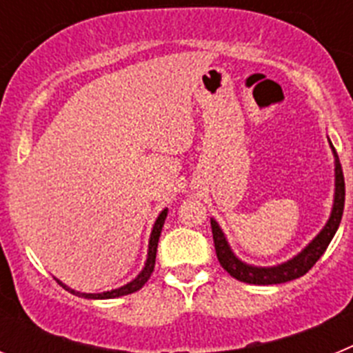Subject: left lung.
<instances>
[{
	"instance_id": "8db88e82",
	"label": "left lung",
	"mask_w": 353,
	"mask_h": 353,
	"mask_svg": "<svg viewBox=\"0 0 353 353\" xmlns=\"http://www.w3.org/2000/svg\"><path fill=\"white\" fill-rule=\"evenodd\" d=\"M334 150V146H332ZM336 155V196H334V208L330 214L329 223L325 224L322 232L318 233L316 239L311 242L304 251L295 256L293 260L286 261L277 267H270V269H260V267H251L239 260L232 252L230 245H228L226 239H224L223 232H221L219 224L214 219L210 221L212 235H214V245L215 252H217V260L223 265V269L226 270L230 276L242 283H249V285H281V283L293 281L297 277H302L305 272H310L311 267L320 260L325 249L329 248L330 240L338 232V226L341 223L343 208H345V176H343V168L339 162L338 152L334 150Z\"/></svg>"
}]
</instances>
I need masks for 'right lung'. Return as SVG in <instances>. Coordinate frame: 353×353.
I'll return each mask as SVG.
<instances>
[{"instance_id":"obj_1","label":"right lung","mask_w":353,"mask_h":353,"mask_svg":"<svg viewBox=\"0 0 353 353\" xmlns=\"http://www.w3.org/2000/svg\"><path fill=\"white\" fill-rule=\"evenodd\" d=\"M166 215H168V210H162L161 215L157 217V221H155V226L154 230H152V236H150V245H148V258H146V265L145 269H143V272L139 274L134 281H130L129 285L121 286V288H117V290H111V292H102V293H79V292H74V290L67 288V286L63 285V283H60L61 286H63L67 292L74 293V295H79V297H84V299H114V297H121V295H129V293H134L138 292L139 288H141L143 285H145L146 281L150 279V274L154 272V267H155V254H157V244H159V236H161V232H162V226H164V221H166Z\"/></svg>"}]
</instances>
